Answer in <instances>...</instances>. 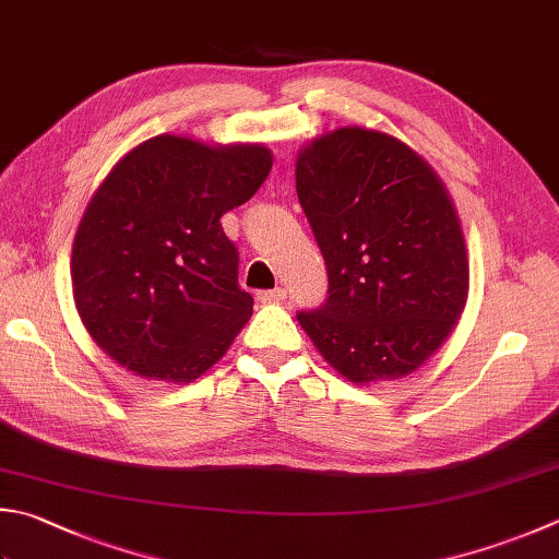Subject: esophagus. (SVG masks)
<instances>
[{
    "mask_svg": "<svg viewBox=\"0 0 559 559\" xmlns=\"http://www.w3.org/2000/svg\"><path fill=\"white\" fill-rule=\"evenodd\" d=\"M284 297H287V292H284L282 287L267 289V292H258V301H282Z\"/></svg>",
    "mask_w": 559,
    "mask_h": 559,
    "instance_id": "34e87169",
    "label": "esophagus"
}]
</instances>
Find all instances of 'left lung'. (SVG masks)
<instances>
[{"label": "left lung", "instance_id": "8db88e82", "mask_svg": "<svg viewBox=\"0 0 559 559\" xmlns=\"http://www.w3.org/2000/svg\"><path fill=\"white\" fill-rule=\"evenodd\" d=\"M297 194L329 270L301 329L355 384L418 370L455 329L469 260L445 185L394 135L345 126L297 157Z\"/></svg>", "mask_w": 559, "mask_h": 559}]
</instances>
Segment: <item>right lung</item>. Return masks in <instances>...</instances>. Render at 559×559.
<instances>
[{
  "label": "right lung",
  "instance_id": "obj_1",
  "mask_svg": "<svg viewBox=\"0 0 559 559\" xmlns=\"http://www.w3.org/2000/svg\"><path fill=\"white\" fill-rule=\"evenodd\" d=\"M262 143L155 135L126 153L84 209L72 294L84 329L126 370L194 382L252 316L221 216L267 180Z\"/></svg>",
  "mask_w": 559,
  "mask_h": 559
}]
</instances>
